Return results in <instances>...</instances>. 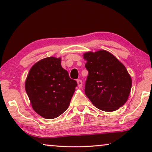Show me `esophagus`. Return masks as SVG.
Here are the masks:
<instances>
[{"instance_id":"34e87169","label":"esophagus","mask_w":152,"mask_h":152,"mask_svg":"<svg viewBox=\"0 0 152 152\" xmlns=\"http://www.w3.org/2000/svg\"><path fill=\"white\" fill-rule=\"evenodd\" d=\"M77 82L79 88H82V81L81 80H77Z\"/></svg>"}]
</instances>
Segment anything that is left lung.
I'll return each mask as SVG.
<instances>
[{"label": "left lung", "instance_id": "1", "mask_svg": "<svg viewBox=\"0 0 152 152\" xmlns=\"http://www.w3.org/2000/svg\"><path fill=\"white\" fill-rule=\"evenodd\" d=\"M88 71L85 94L93 104L104 111H115L124 104L132 88L127 70L115 57L106 50L84 55Z\"/></svg>", "mask_w": 152, "mask_h": 152}]
</instances>
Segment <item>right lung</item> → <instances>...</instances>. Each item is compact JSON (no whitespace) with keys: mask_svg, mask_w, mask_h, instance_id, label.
I'll list each match as a JSON object with an SVG mask.
<instances>
[{"mask_svg":"<svg viewBox=\"0 0 152 152\" xmlns=\"http://www.w3.org/2000/svg\"><path fill=\"white\" fill-rule=\"evenodd\" d=\"M77 83L61 66V59H41L31 68L26 91L33 109L47 119L61 115L68 109Z\"/></svg>","mask_w":152,"mask_h":152,"instance_id":"right-lung-1","label":"right lung"}]
</instances>
